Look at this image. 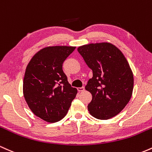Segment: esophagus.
<instances>
[{"label": "esophagus", "instance_id": "1", "mask_svg": "<svg viewBox=\"0 0 152 152\" xmlns=\"http://www.w3.org/2000/svg\"><path fill=\"white\" fill-rule=\"evenodd\" d=\"M85 90V88L84 87H81V88H77V90L79 92H82V91H83V90Z\"/></svg>", "mask_w": 152, "mask_h": 152}]
</instances>
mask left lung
<instances>
[{
    "mask_svg": "<svg viewBox=\"0 0 152 152\" xmlns=\"http://www.w3.org/2000/svg\"><path fill=\"white\" fill-rule=\"evenodd\" d=\"M77 51L93 70L85 86L92 94L88 111L100 120L115 116L129 102L134 89V75L127 59L109 42L85 44Z\"/></svg>",
    "mask_w": 152,
    "mask_h": 152,
    "instance_id": "left-lung-1",
    "label": "left lung"
}]
</instances>
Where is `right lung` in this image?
<instances>
[{
  "instance_id": "add662e5",
  "label": "right lung",
  "mask_w": 152,
  "mask_h": 152,
  "mask_svg": "<svg viewBox=\"0 0 152 152\" xmlns=\"http://www.w3.org/2000/svg\"><path fill=\"white\" fill-rule=\"evenodd\" d=\"M75 48L70 46L44 47L33 56L26 68L23 96L31 110L44 121L62 120L77 93L62 70L63 62Z\"/></svg>"
}]
</instances>
